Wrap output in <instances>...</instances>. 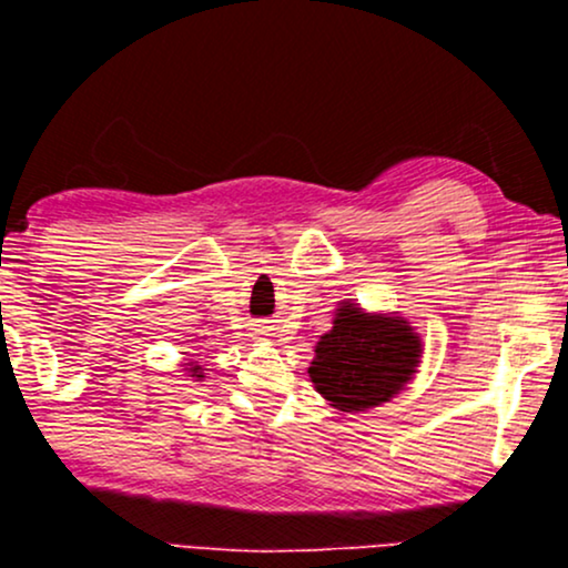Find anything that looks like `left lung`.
Returning <instances> with one entry per match:
<instances>
[{"label":"left lung","mask_w":568,"mask_h":568,"mask_svg":"<svg viewBox=\"0 0 568 568\" xmlns=\"http://www.w3.org/2000/svg\"><path fill=\"white\" fill-rule=\"evenodd\" d=\"M419 363V336L406 321L368 317L342 306L334 328L317 342L310 376L317 393L342 410H363L389 400Z\"/></svg>","instance_id":"obj_1"}]
</instances>
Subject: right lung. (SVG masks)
Returning a JSON list of instances; mask_svg holds the SVG:
<instances>
[{
  "label": "right lung",
  "instance_id": "obj_1",
  "mask_svg": "<svg viewBox=\"0 0 568 568\" xmlns=\"http://www.w3.org/2000/svg\"><path fill=\"white\" fill-rule=\"evenodd\" d=\"M192 371H194V374H192V376H202V374H200V366H197V368H192Z\"/></svg>",
  "mask_w": 568,
  "mask_h": 568
}]
</instances>
